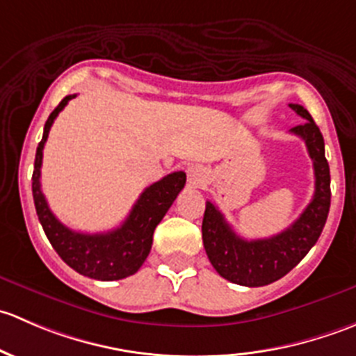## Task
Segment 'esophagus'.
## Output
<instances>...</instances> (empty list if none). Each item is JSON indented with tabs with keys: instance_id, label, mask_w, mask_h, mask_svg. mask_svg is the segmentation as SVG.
Returning <instances> with one entry per match:
<instances>
[{
	"instance_id": "obj_1",
	"label": "esophagus",
	"mask_w": 356,
	"mask_h": 356,
	"mask_svg": "<svg viewBox=\"0 0 356 356\" xmlns=\"http://www.w3.org/2000/svg\"><path fill=\"white\" fill-rule=\"evenodd\" d=\"M204 179H207V174H204V170L198 165H195V167H191L188 170V181L191 186H201L204 182Z\"/></svg>"
}]
</instances>
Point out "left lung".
<instances>
[{
    "instance_id": "1",
    "label": "left lung",
    "mask_w": 356,
    "mask_h": 356,
    "mask_svg": "<svg viewBox=\"0 0 356 356\" xmlns=\"http://www.w3.org/2000/svg\"><path fill=\"white\" fill-rule=\"evenodd\" d=\"M289 106L307 120L289 132L303 139L308 155L314 161L315 193L303 213L286 231L267 239L248 241L232 231L211 201H207L201 225L204 251L215 270L234 284L258 288L284 277L317 243L327 220L331 207V174L325 160L324 138L307 108L294 103Z\"/></svg>"
}]
</instances>
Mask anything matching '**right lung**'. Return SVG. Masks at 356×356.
<instances>
[{
    "mask_svg": "<svg viewBox=\"0 0 356 356\" xmlns=\"http://www.w3.org/2000/svg\"><path fill=\"white\" fill-rule=\"evenodd\" d=\"M72 98H75V95L65 96L60 105L51 111L44 124V132H42L38 152H35L34 174H32V196H34L35 211L44 229L46 238L49 239L51 246L68 267L86 277L98 279V281H118V279L136 274L145 264L153 245V232L184 188L186 174L174 172L146 188L132 207L129 217L122 222L120 227L113 231L84 234V232H75L68 229L53 215L48 201L42 195L41 165L42 149H44L49 129Z\"/></svg>",
    "mask_w": 356,
    "mask_h": 356,
    "instance_id": "add662e5",
    "label": "right lung"
}]
</instances>
